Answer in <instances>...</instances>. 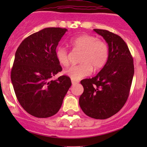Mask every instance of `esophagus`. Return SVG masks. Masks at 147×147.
Instances as JSON below:
<instances>
[{
    "mask_svg": "<svg viewBox=\"0 0 147 147\" xmlns=\"http://www.w3.org/2000/svg\"><path fill=\"white\" fill-rule=\"evenodd\" d=\"M78 82H79V81L78 80H75L72 79V84H78Z\"/></svg>",
    "mask_w": 147,
    "mask_h": 147,
    "instance_id": "1",
    "label": "esophagus"
}]
</instances>
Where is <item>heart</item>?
<instances>
[{
    "label": "heart",
    "mask_w": 147,
    "mask_h": 147,
    "mask_svg": "<svg viewBox=\"0 0 147 147\" xmlns=\"http://www.w3.org/2000/svg\"><path fill=\"white\" fill-rule=\"evenodd\" d=\"M70 45L75 50L82 51L80 57V64L72 65L65 71V74L72 80H78L90 75L94 71L101 69L109 58V47L105 41L98 40L90 35H79L70 40ZM55 57L59 64L63 67L69 65V53L63 47L55 50Z\"/></svg>",
    "instance_id": "b5f03b06"
}]
</instances>
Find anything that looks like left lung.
I'll use <instances>...</instances> for the list:
<instances>
[{"instance_id":"left-lung-1","label":"left lung","mask_w":147,"mask_h":147,"mask_svg":"<svg viewBox=\"0 0 147 147\" xmlns=\"http://www.w3.org/2000/svg\"><path fill=\"white\" fill-rule=\"evenodd\" d=\"M94 31L107 42L109 58L95 77L80 82L84 92L79 104L86 115L105 119L117 113L128 99L134 73V61L121 37L106 30Z\"/></svg>"}]
</instances>
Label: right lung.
I'll return each mask as SVG.
<instances>
[{
  "instance_id": "add662e5",
  "label": "right lung",
  "mask_w": 147,
  "mask_h": 147,
  "mask_svg": "<svg viewBox=\"0 0 147 147\" xmlns=\"http://www.w3.org/2000/svg\"><path fill=\"white\" fill-rule=\"evenodd\" d=\"M67 30L44 28L23 40L16 52L10 75L13 89L22 107L35 117L55 115L72 84L66 75L52 80L63 69L55 50Z\"/></svg>"
}]
</instances>
